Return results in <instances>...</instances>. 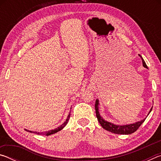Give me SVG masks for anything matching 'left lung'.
Returning <instances> with one entry per match:
<instances>
[{
	"instance_id": "obj_1",
	"label": "left lung",
	"mask_w": 161,
	"mask_h": 161,
	"mask_svg": "<svg viewBox=\"0 0 161 161\" xmlns=\"http://www.w3.org/2000/svg\"><path fill=\"white\" fill-rule=\"evenodd\" d=\"M141 58L142 59V62H143V66L146 68H148L147 65L146 64L145 61L143 60V58L141 56ZM99 100L97 99L96 102H95V110H96V116L97 117L98 121H99V124H101V126H102L103 129H104L105 130H108L111 133H116V134H130V133H134L136 130H137L138 128L140 127V126L142 124L144 121H145L146 119H144L143 120H141L140 121L136 122L135 124H128V125H121V126H119V125H116L114 124L111 122H108L107 121H105L102 116H100L99 111ZM153 108V107H152ZM152 108L150 110L149 113L152 111ZM148 113V114H149Z\"/></svg>"
}]
</instances>
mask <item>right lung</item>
Returning a JSON list of instances; mask_svg holds the SVG:
<instances>
[{
    "label": "right lung",
    "mask_w": 161,
    "mask_h": 161,
    "mask_svg": "<svg viewBox=\"0 0 161 161\" xmlns=\"http://www.w3.org/2000/svg\"><path fill=\"white\" fill-rule=\"evenodd\" d=\"M70 118V112L69 114V115H68L67 118L66 119V121H65L63 124H62L61 126H59V127L56 128V129H54V130H49V131H46V132H42V133H39V132H37V131H32V130H27V129H25V130H27V131L28 132H31V133H36V134H39V135H46V136H50V135H52V134H54V133H55L59 131V130H62L63 128L66 126L67 124L68 123V121H69V119Z\"/></svg>",
    "instance_id": "1"
}]
</instances>
